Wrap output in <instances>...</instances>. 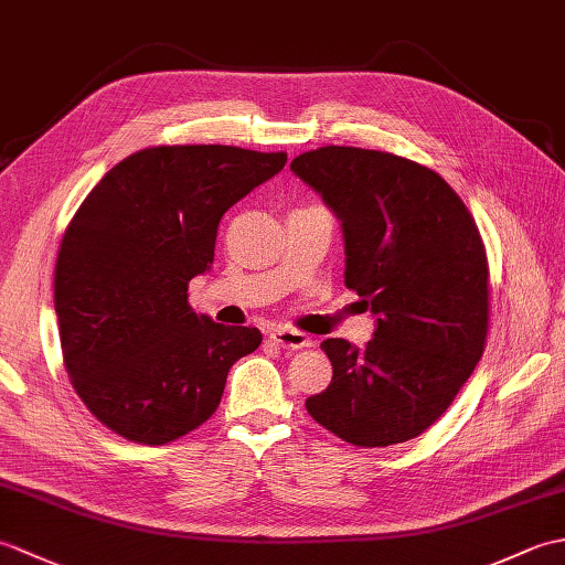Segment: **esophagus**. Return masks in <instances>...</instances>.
<instances>
[{"instance_id":"esophagus-1","label":"esophagus","mask_w":565,"mask_h":565,"mask_svg":"<svg viewBox=\"0 0 565 565\" xmlns=\"http://www.w3.org/2000/svg\"><path fill=\"white\" fill-rule=\"evenodd\" d=\"M269 340H271L274 344L284 347V350H294V352H296V350H306V347L313 344V340H310L306 332L289 330V328H276V330L269 334Z\"/></svg>"}]
</instances>
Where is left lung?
Segmentation results:
<instances>
[{
	"instance_id": "left-lung-1",
	"label": "left lung",
	"mask_w": 565,
	"mask_h": 565,
	"mask_svg": "<svg viewBox=\"0 0 565 565\" xmlns=\"http://www.w3.org/2000/svg\"><path fill=\"white\" fill-rule=\"evenodd\" d=\"M291 170L338 213L344 284L379 316L364 350L322 340L332 381L306 411L354 447L415 439L486 350L490 269L473 215L435 170L393 152L326 146Z\"/></svg>"
}]
</instances>
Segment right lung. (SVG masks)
Returning a JSON list of instances; mask_svg holds the SVG:
<instances>
[{
	"mask_svg": "<svg viewBox=\"0 0 565 565\" xmlns=\"http://www.w3.org/2000/svg\"><path fill=\"white\" fill-rule=\"evenodd\" d=\"M286 152L154 146L106 172L72 215L55 262L63 364L87 411L136 444H170L215 413L227 371L262 344L189 306L223 213Z\"/></svg>",
	"mask_w": 565,
	"mask_h": 565,
	"instance_id": "obj_1",
	"label": "right lung"
}]
</instances>
